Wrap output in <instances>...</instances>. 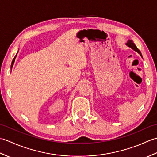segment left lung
<instances>
[{
  "label": "left lung",
  "instance_id": "obj_1",
  "mask_svg": "<svg viewBox=\"0 0 157 157\" xmlns=\"http://www.w3.org/2000/svg\"><path fill=\"white\" fill-rule=\"evenodd\" d=\"M126 45L128 46H129V47H130L131 48H132L133 50H134L135 51H136L137 52H138L140 55V56H142V54H141V52L140 51V50L136 47V46L135 45V44L134 42H133V41L132 40H128V42L126 43Z\"/></svg>",
  "mask_w": 157,
  "mask_h": 157
}]
</instances>
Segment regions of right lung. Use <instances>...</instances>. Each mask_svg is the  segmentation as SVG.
<instances>
[{"label":"right lung","mask_w":157,"mask_h":157,"mask_svg":"<svg viewBox=\"0 0 157 157\" xmlns=\"http://www.w3.org/2000/svg\"><path fill=\"white\" fill-rule=\"evenodd\" d=\"M17 54H16L15 56V57H14V59H13V61H12V63H11V68H12V67H13V64H14V62H15V58H16V56H17Z\"/></svg>","instance_id":"obj_1"}]
</instances>
